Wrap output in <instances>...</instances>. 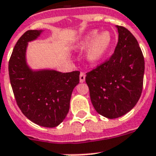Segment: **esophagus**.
Segmentation results:
<instances>
[{"instance_id": "34e87169", "label": "esophagus", "mask_w": 156, "mask_h": 156, "mask_svg": "<svg viewBox=\"0 0 156 156\" xmlns=\"http://www.w3.org/2000/svg\"><path fill=\"white\" fill-rule=\"evenodd\" d=\"M79 79H80V82H85V80H86V74H85V73H83V72L80 73Z\"/></svg>"}]
</instances>
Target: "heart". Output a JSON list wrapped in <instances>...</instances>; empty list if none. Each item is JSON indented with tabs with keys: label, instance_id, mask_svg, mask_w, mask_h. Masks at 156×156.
I'll list each match as a JSON object with an SVG mask.
<instances>
[{
	"label": "heart",
	"instance_id": "b5f03b06",
	"mask_svg": "<svg viewBox=\"0 0 156 156\" xmlns=\"http://www.w3.org/2000/svg\"><path fill=\"white\" fill-rule=\"evenodd\" d=\"M112 43V38L108 32H103L99 35L97 30H93L86 35L78 44L80 49H86L90 46L87 52L89 63H96L104 58Z\"/></svg>",
	"mask_w": 156,
	"mask_h": 156
}]
</instances>
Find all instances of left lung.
Segmentation results:
<instances>
[{
	"label": "left lung",
	"mask_w": 156,
	"mask_h": 156,
	"mask_svg": "<svg viewBox=\"0 0 156 156\" xmlns=\"http://www.w3.org/2000/svg\"><path fill=\"white\" fill-rule=\"evenodd\" d=\"M119 41L108 59L86 73L91 102L100 115L116 119L129 112L143 89L144 59L131 32L118 26Z\"/></svg>",
	"instance_id": "1"
}]
</instances>
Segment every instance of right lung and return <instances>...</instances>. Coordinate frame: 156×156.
Returning <instances> with one entry per match:
<instances>
[{
    "label": "right lung",
    "instance_id": "obj_1",
    "mask_svg": "<svg viewBox=\"0 0 156 156\" xmlns=\"http://www.w3.org/2000/svg\"><path fill=\"white\" fill-rule=\"evenodd\" d=\"M41 30H27L16 42L9 62V72L16 104L24 115L41 126L55 127L69 112L73 89L79 83L80 71H32L26 63L28 41Z\"/></svg>",
    "mask_w": 156,
    "mask_h": 156
}]
</instances>
